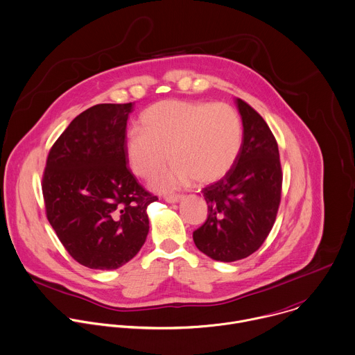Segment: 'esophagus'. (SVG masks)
<instances>
[{"label": "esophagus", "instance_id": "esophagus-1", "mask_svg": "<svg viewBox=\"0 0 355 355\" xmlns=\"http://www.w3.org/2000/svg\"><path fill=\"white\" fill-rule=\"evenodd\" d=\"M182 198L184 196H181V195H173V196H164V200L167 202V203H178L180 200H182Z\"/></svg>", "mask_w": 355, "mask_h": 355}]
</instances>
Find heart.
Here are the masks:
<instances>
[{
  "instance_id": "b5f03b06",
  "label": "heart",
  "mask_w": 355,
  "mask_h": 355,
  "mask_svg": "<svg viewBox=\"0 0 355 355\" xmlns=\"http://www.w3.org/2000/svg\"><path fill=\"white\" fill-rule=\"evenodd\" d=\"M142 130H131L125 153L131 170L144 180L155 177L171 155L173 167L157 181L163 191L210 184L236 163L243 125L235 107L224 102L166 99L141 116Z\"/></svg>"
}]
</instances>
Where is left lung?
<instances>
[{
    "label": "left lung",
    "mask_w": 355,
    "mask_h": 355,
    "mask_svg": "<svg viewBox=\"0 0 355 355\" xmlns=\"http://www.w3.org/2000/svg\"><path fill=\"white\" fill-rule=\"evenodd\" d=\"M243 142L234 167L203 189L207 220L193 232L196 248L216 261L246 259L264 243L277 218L282 192L278 144L264 119L236 99Z\"/></svg>",
    "instance_id": "1"
}]
</instances>
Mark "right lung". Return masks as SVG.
<instances>
[{"label":"right lung","instance_id":"1","mask_svg":"<svg viewBox=\"0 0 355 355\" xmlns=\"http://www.w3.org/2000/svg\"><path fill=\"white\" fill-rule=\"evenodd\" d=\"M132 106L99 103L84 110L46 157V218L67 253L92 270H116L141 250L149 232L146 209L157 200L127 167Z\"/></svg>","mask_w":355,"mask_h":355}]
</instances>
